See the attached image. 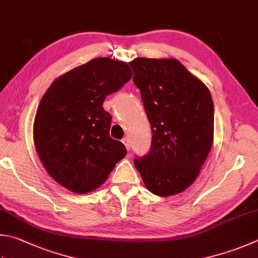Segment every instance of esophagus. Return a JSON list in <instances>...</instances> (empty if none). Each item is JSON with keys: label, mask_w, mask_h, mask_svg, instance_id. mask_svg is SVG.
Listing matches in <instances>:
<instances>
[{"label": "esophagus", "mask_w": 258, "mask_h": 258, "mask_svg": "<svg viewBox=\"0 0 258 258\" xmlns=\"http://www.w3.org/2000/svg\"><path fill=\"white\" fill-rule=\"evenodd\" d=\"M121 142H122V144L124 145V147L127 148V150L129 152V150H130V140L128 138H123L122 140H121Z\"/></svg>", "instance_id": "obj_1"}]
</instances>
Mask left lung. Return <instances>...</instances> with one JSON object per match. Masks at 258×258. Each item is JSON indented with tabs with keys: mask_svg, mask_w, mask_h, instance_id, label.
<instances>
[{
	"mask_svg": "<svg viewBox=\"0 0 258 258\" xmlns=\"http://www.w3.org/2000/svg\"><path fill=\"white\" fill-rule=\"evenodd\" d=\"M152 125L149 153L135 166L149 192L182 193L196 181L213 143V102L207 85L175 58L129 61Z\"/></svg>",
	"mask_w": 258,
	"mask_h": 258,
	"instance_id": "8db88e82",
	"label": "left lung"
}]
</instances>
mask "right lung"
<instances>
[{
	"instance_id": "right-lung-1",
	"label": "right lung",
	"mask_w": 258,
	"mask_h": 258,
	"mask_svg": "<svg viewBox=\"0 0 258 258\" xmlns=\"http://www.w3.org/2000/svg\"><path fill=\"white\" fill-rule=\"evenodd\" d=\"M133 76L124 61L94 58L52 82L38 105L33 143L47 173L77 194L103 184L127 149L110 138L103 102Z\"/></svg>"
}]
</instances>
